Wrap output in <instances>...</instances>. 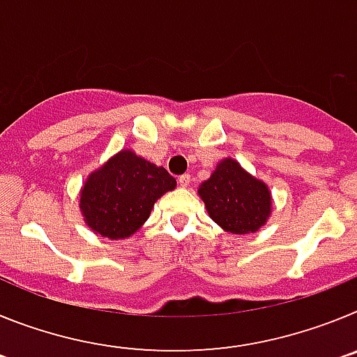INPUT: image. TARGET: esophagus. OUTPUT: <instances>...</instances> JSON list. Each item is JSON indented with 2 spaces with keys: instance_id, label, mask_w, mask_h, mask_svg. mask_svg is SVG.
Listing matches in <instances>:
<instances>
[{
  "instance_id": "obj_1",
  "label": "esophagus",
  "mask_w": 357,
  "mask_h": 357,
  "mask_svg": "<svg viewBox=\"0 0 357 357\" xmlns=\"http://www.w3.org/2000/svg\"><path fill=\"white\" fill-rule=\"evenodd\" d=\"M178 184H181V188H188V185L191 184V176L182 175L181 178H178Z\"/></svg>"
}]
</instances>
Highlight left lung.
Here are the masks:
<instances>
[{"label":"left lung","instance_id":"1","mask_svg":"<svg viewBox=\"0 0 357 357\" xmlns=\"http://www.w3.org/2000/svg\"><path fill=\"white\" fill-rule=\"evenodd\" d=\"M198 197L211 220L230 234H254L272 216L273 198L266 182L232 157L216 164L209 178L198 185Z\"/></svg>","mask_w":357,"mask_h":357}]
</instances>
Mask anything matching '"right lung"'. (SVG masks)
Instances as JSON below:
<instances>
[{
	"mask_svg": "<svg viewBox=\"0 0 357 357\" xmlns=\"http://www.w3.org/2000/svg\"><path fill=\"white\" fill-rule=\"evenodd\" d=\"M175 188L176 181L162 166L125 148L89 173L78 207L94 234L125 239L150 218L153 204Z\"/></svg>",
	"mask_w": 357,
	"mask_h": 357,
	"instance_id": "obj_1",
	"label": "right lung"
}]
</instances>
